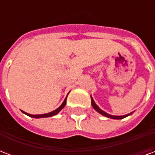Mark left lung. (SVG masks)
<instances>
[{"instance_id": "left-lung-1", "label": "left lung", "mask_w": 155, "mask_h": 155, "mask_svg": "<svg viewBox=\"0 0 155 155\" xmlns=\"http://www.w3.org/2000/svg\"><path fill=\"white\" fill-rule=\"evenodd\" d=\"M91 100H92V107H93V108H94L95 110L97 111V112H98L99 113H101V115L104 116V117H108V118H112V119H123V118L126 117H128V116H130V114H132L133 113H129V114H126V115L125 116H113V115H110V114H108V113H105L104 111H103L102 109H101V108L98 107V105H97V104L95 103L94 100L92 99V96H91Z\"/></svg>"}]
</instances>
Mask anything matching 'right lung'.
I'll use <instances>...</instances> for the list:
<instances>
[{"label":"right lung","instance_id":"obj_1","mask_svg":"<svg viewBox=\"0 0 155 155\" xmlns=\"http://www.w3.org/2000/svg\"><path fill=\"white\" fill-rule=\"evenodd\" d=\"M67 97H68V96H67ZM67 97H66L65 100L63 101V104H61V105L59 106V107H58V108H57V109L52 111V112H51V113H45V114H37V115H32V114H29V113H25V112H24V111H22V110H21V112H22L23 113H25V115H27V116H29V117H34V118L50 117H52V116L56 115L57 113H59V112H60V111L62 110V109H63V108H64V106L66 105V103H67Z\"/></svg>","mask_w":155,"mask_h":155}]
</instances>
